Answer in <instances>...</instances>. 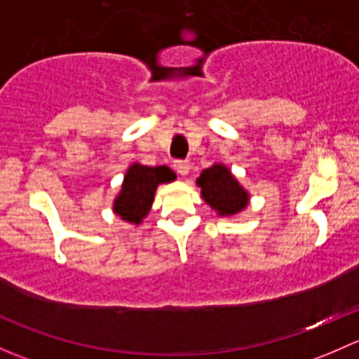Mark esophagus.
<instances>
[{
	"label": "esophagus",
	"instance_id": "esophagus-1",
	"mask_svg": "<svg viewBox=\"0 0 359 359\" xmlns=\"http://www.w3.org/2000/svg\"><path fill=\"white\" fill-rule=\"evenodd\" d=\"M175 169H176V172H178L180 176H187L188 172H190V162H188V161H178L175 164Z\"/></svg>",
	"mask_w": 359,
	"mask_h": 359
}]
</instances>
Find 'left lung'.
I'll return each mask as SVG.
<instances>
[{
  "mask_svg": "<svg viewBox=\"0 0 359 359\" xmlns=\"http://www.w3.org/2000/svg\"><path fill=\"white\" fill-rule=\"evenodd\" d=\"M197 187L201 195L210 209L216 210L217 216L228 217L242 212L250 202V194L240 184L228 165L216 162L202 171L197 178Z\"/></svg>",
  "mask_w": 359,
  "mask_h": 359,
  "instance_id": "1",
  "label": "left lung"
}]
</instances>
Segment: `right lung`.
I'll use <instances>...</instances> for the list:
<instances>
[{"label":"right lung","instance_id":"obj_1","mask_svg":"<svg viewBox=\"0 0 359 359\" xmlns=\"http://www.w3.org/2000/svg\"><path fill=\"white\" fill-rule=\"evenodd\" d=\"M175 180L176 175L168 165L150 168L133 162L126 171L119 194L114 198L112 210L126 223L142 224L152 209L158 184Z\"/></svg>","mask_w":359,"mask_h":359}]
</instances>
